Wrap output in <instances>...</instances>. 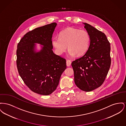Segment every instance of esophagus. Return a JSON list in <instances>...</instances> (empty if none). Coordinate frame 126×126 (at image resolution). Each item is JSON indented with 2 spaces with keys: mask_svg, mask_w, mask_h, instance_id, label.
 I'll list each match as a JSON object with an SVG mask.
<instances>
[{
  "mask_svg": "<svg viewBox=\"0 0 126 126\" xmlns=\"http://www.w3.org/2000/svg\"><path fill=\"white\" fill-rule=\"evenodd\" d=\"M66 64H67V67H69L71 65V62L69 60H67V61H66Z\"/></svg>",
  "mask_w": 126,
  "mask_h": 126,
  "instance_id": "esophagus-1",
  "label": "esophagus"
}]
</instances>
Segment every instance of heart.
Returning <instances> with one entry per match:
<instances>
[{
  "instance_id": "heart-1",
  "label": "heart",
  "mask_w": 126,
  "mask_h": 126,
  "mask_svg": "<svg viewBox=\"0 0 126 126\" xmlns=\"http://www.w3.org/2000/svg\"><path fill=\"white\" fill-rule=\"evenodd\" d=\"M90 41L87 31L69 27L59 33V37L52 38V44L59 55L66 51L68 46L69 56L80 57L88 51Z\"/></svg>"
}]
</instances>
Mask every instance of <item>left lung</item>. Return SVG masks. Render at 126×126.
Here are the masks:
<instances>
[{
    "label": "left lung",
    "instance_id": "obj_1",
    "mask_svg": "<svg viewBox=\"0 0 126 126\" xmlns=\"http://www.w3.org/2000/svg\"><path fill=\"white\" fill-rule=\"evenodd\" d=\"M90 37L89 49L71 65L74 81L82 90L89 92L103 83L111 64L110 45L105 34L86 23H83Z\"/></svg>",
    "mask_w": 126,
    "mask_h": 126
}]
</instances>
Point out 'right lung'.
<instances>
[{"instance_id": "1", "label": "right lung", "mask_w": 126, "mask_h": 126, "mask_svg": "<svg viewBox=\"0 0 126 126\" xmlns=\"http://www.w3.org/2000/svg\"><path fill=\"white\" fill-rule=\"evenodd\" d=\"M57 25L52 23L28 32L17 46L16 65L20 76L33 92L42 95H49L56 89L67 68L66 59L52 50V35ZM36 44L43 46L39 51Z\"/></svg>"}]
</instances>
